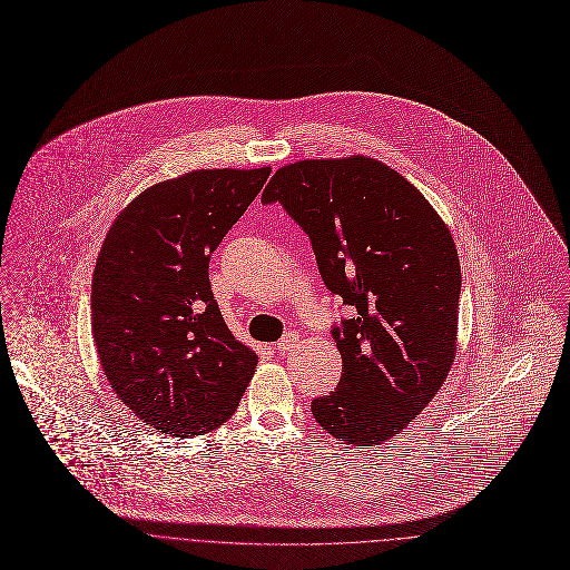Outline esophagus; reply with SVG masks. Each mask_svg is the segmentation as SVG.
Returning a JSON list of instances; mask_svg holds the SVG:
<instances>
[{"instance_id":"1","label":"esophagus","mask_w":570,"mask_h":570,"mask_svg":"<svg viewBox=\"0 0 570 570\" xmlns=\"http://www.w3.org/2000/svg\"><path fill=\"white\" fill-rule=\"evenodd\" d=\"M296 346H298V334H296V332H287V334H283L281 341H276L274 351H276V353H287V351H292V348H296Z\"/></svg>"}]
</instances>
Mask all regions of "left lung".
Returning a JSON list of instances; mask_svg holds the SVG:
<instances>
[{
	"instance_id": "obj_1",
	"label": "left lung",
	"mask_w": 570,
	"mask_h": 570,
	"mask_svg": "<svg viewBox=\"0 0 570 570\" xmlns=\"http://www.w3.org/2000/svg\"><path fill=\"white\" fill-rule=\"evenodd\" d=\"M274 202L309 236L325 287L355 307L332 327L344 371L312 415L341 444H382L433 400L456 357V245L413 184L364 155L278 168L263 190Z\"/></svg>"
}]
</instances>
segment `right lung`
I'll return each mask as SVG.
<instances>
[{
  "label": "right lung",
  "instance_id": "obj_1",
  "mask_svg": "<svg viewBox=\"0 0 570 570\" xmlns=\"http://www.w3.org/2000/svg\"><path fill=\"white\" fill-rule=\"evenodd\" d=\"M272 168L193 170L132 199L100 247L91 334L102 373L130 411L177 438L229 420L258 355L226 327L208 261Z\"/></svg>",
  "mask_w": 570,
  "mask_h": 570
}]
</instances>
